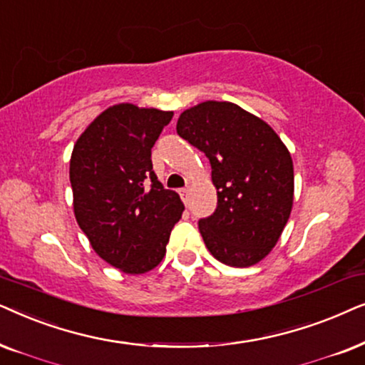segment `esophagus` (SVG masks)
<instances>
[{"label": "esophagus", "instance_id": "1", "mask_svg": "<svg viewBox=\"0 0 365 365\" xmlns=\"http://www.w3.org/2000/svg\"><path fill=\"white\" fill-rule=\"evenodd\" d=\"M178 193H180V197H182V200L185 202V203H188V197H190V190H188V188H180Z\"/></svg>", "mask_w": 365, "mask_h": 365}]
</instances>
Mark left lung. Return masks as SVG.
<instances>
[{
	"label": "left lung",
	"instance_id": "1",
	"mask_svg": "<svg viewBox=\"0 0 365 365\" xmlns=\"http://www.w3.org/2000/svg\"><path fill=\"white\" fill-rule=\"evenodd\" d=\"M177 133L212 165L213 215L198 228L222 264L250 267L279 242L294 205V163L279 135L230 101H202L180 115Z\"/></svg>",
	"mask_w": 365,
	"mask_h": 365
}]
</instances>
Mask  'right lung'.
<instances>
[{"instance_id":"right-lung-1","label":"right lung","mask_w":365,"mask_h":365,"mask_svg":"<svg viewBox=\"0 0 365 365\" xmlns=\"http://www.w3.org/2000/svg\"><path fill=\"white\" fill-rule=\"evenodd\" d=\"M173 111L110 106L76 140L70 160L73 212L90 245L130 275L163 260L170 232L185 210L178 193L165 190L152 148Z\"/></svg>"}]
</instances>
